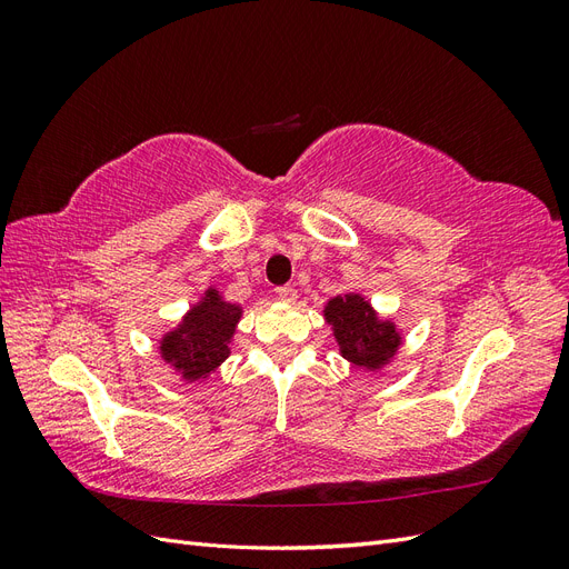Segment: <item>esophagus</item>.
<instances>
[{
    "mask_svg": "<svg viewBox=\"0 0 569 569\" xmlns=\"http://www.w3.org/2000/svg\"><path fill=\"white\" fill-rule=\"evenodd\" d=\"M274 295H278L282 301H297V289L291 284L278 287V289H274Z\"/></svg>",
    "mask_w": 569,
    "mask_h": 569,
    "instance_id": "34e87169",
    "label": "esophagus"
}]
</instances>
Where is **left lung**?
Listing matches in <instances>:
<instances>
[{
  "mask_svg": "<svg viewBox=\"0 0 569 569\" xmlns=\"http://www.w3.org/2000/svg\"><path fill=\"white\" fill-rule=\"evenodd\" d=\"M325 320L332 325L341 356L358 368H382L401 343L396 325L377 318L372 306L360 295H343L327 301Z\"/></svg>",
  "mask_w": 569,
  "mask_h": 569,
  "instance_id": "1",
  "label": "left lung"
}]
</instances>
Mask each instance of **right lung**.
Returning a JSON list of instances; mask_svg holds the SVG:
<instances>
[{
  "mask_svg": "<svg viewBox=\"0 0 569 569\" xmlns=\"http://www.w3.org/2000/svg\"><path fill=\"white\" fill-rule=\"evenodd\" d=\"M239 318L242 308L228 303L213 287L206 289L203 299L161 339L163 360L182 372V380H201L230 356L228 347Z\"/></svg>",
  "mask_w": 569,
  "mask_h": 569,
  "instance_id": "add662e5",
  "label": "right lung"
}]
</instances>
